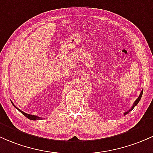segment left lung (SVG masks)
Masks as SVG:
<instances>
[{"mask_svg":"<svg viewBox=\"0 0 153 153\" xmlns=\"http://www.w3.org/2000/svg\"><path fill=\"white\" fill-rule=\"evenodd\" d=\"M142 94H143V90H142V91H141V94H140V95H139V97H138V99H137V100L135 101V102H134V103H133V106H132V108H130V110H129V111H127V112H125V113H124V116H125V115H126V114H127V113H130V111H132V110H133V108H135V106H136V105H138V102H139V101H140V100H141V97H142Z\"/></svg>","mask_w":153,"mask_h":153,"instance_id":"1","label":"left lung"}]
</instances>
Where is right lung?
<instances>
[{
    "instance_id": "right-lung-1",
    "label": "right lung",
    "mask_w": 153,
    "mask_h": 153,
    "mask_svg": "<svg viewBox=\"0 0 153 153\" xmlns=\"http://www.w3.org/2000/svg\"><path fill=\"white\" fill-rule=\"evenodd\" d=\"M12 105H14V107H15V108H17V109L20 112V113H22V114L23 115H24L25 116H26V118H28V119H30V120H39V119H41V118L40 117H38V116H34V115H31V114H28V113H24V112H23L22 111H20V110H19L18 108H17L16 106H15V105H14L13 103H12Z\"/></svg>"
}]
</instances>
